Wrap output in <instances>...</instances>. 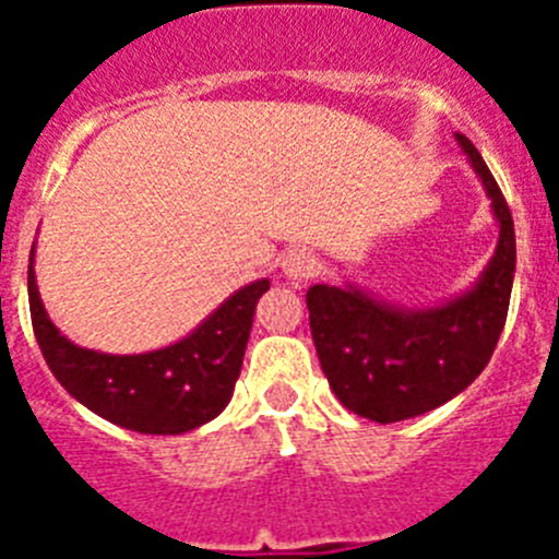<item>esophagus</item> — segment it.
<instances>
[{"instance_id":"obj_1","label":"esophagus","mask_w":559,"mask_h":559,"mask_svg":"<svg viewBox=\"0 0 559 559\" xmlns=\"http://www.w3.org/2000/svg\"><path fill=\"white\" fill-rule=\"evenodd\" d=\"M280 265H283V274L290 283H305V280L319 274V257L310 249H290Z\"/></svg>"}]
</instances>
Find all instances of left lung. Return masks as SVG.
<instances>
[{
    "instance_id": "obj_1",
    "label": "left lung",
    "mask_w": 559,
    "mask_h": 559,
    "mask_svg": "<svg viewBox=\"0 0 559 559\" xmlns=\"http://www.w3.org/2000/svg\"><path fill=\"white\" fill-rule=\"evenodd\" d=\"M459 147L476 170L498 224V246L487 269L464 294L433 308H400L358 285H313L305 294L316 355L330 389L358 417L400 423L442 406L471 386L498 344L512 280V212L464 133Z\"/></svg>"
}]
</instances>
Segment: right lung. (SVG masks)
I'll use <instances>...</instances> for the list:
<instances>
[{
	"label": "right lung",
	"instance_id": "obj_1",
	"mask_svg": "<svg viewBox=\"0 0 559 559\" xmlns=\"http://www.w3.org/2000/svg\"><path fill=\"white\" fill-rule=\"evenodd\" d=\"M36 243L27 294L33 330L47 367L78 403L114 426L176 437L218 417L243 367L251 322L269 280H254L224 299L199 328L162 349L111 355L78 347L49 322L36 285Z\"/></svg>",
	"mask_w": 559,
	"mask_h": 559
}]
</instances>
